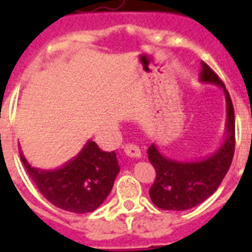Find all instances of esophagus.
Returning a JSON list of instances; mask_svg holds the SVG:
<instances>
[{"mask_svg":"<svg viewBox=\"0 0 252 252\" xmlns=\"http://www.w3.org/2000/svg\"><path fill=\"white\" fill-rule=\"evenodd\" d=\"M124 152H126V154L128 157H141V150H140V148H138L137 145H134V144H126V146H124Z\"/></svg>","mask_w":252,"mask_h":252,"instance_id":"obj_1","label":"esophagus"}]
</instances>
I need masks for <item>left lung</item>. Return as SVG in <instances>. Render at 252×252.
Here are the masks:
<instances>
[{"label": "left lung", "instance_id": "left-lung-1", "mask_svg": "<svg viewBox=\"0 0 252 252\" xmlns=\"http://www.w3.org/2000/svg\"><path fill=\"white\" fill-rule=\"evenodd\" d=\"M200 81L219 85L226 98V138L209 157L195 162H179L163 157L154 144L149 146V161L156 168V180L149 189L154 205L166 211H187L213 195L229 171L235 149L234 107L223 82L201 61Z\"/></svg>", "mask_w": 252, "mask_h": 252}]
</instances>
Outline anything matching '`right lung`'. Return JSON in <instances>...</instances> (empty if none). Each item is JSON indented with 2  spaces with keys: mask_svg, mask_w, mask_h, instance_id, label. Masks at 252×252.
Instances as JSON below:
<instances>
[{
  "mask_svg": "<svg viewBox=\"0 0 252 252\" xmlns=\"http://www.w3.org/2000/svg\"><path fill=\"white\" fill-rule=\"evenodd\" d=\"M21 159L41 195L55 207L72 213L99 208L120 171L116 153L103 152L94 141H87L76 158L57 170L31 167L22 153Z\"/></svg>",
  "mask_w": 252,
  "mask_h": 252,
  "instance_id": "obj_1",
  "label": "right lung"
}]
</instances>
